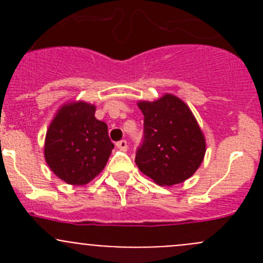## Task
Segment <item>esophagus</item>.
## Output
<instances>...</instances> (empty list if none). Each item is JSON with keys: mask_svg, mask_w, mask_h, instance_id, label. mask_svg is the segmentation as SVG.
I'll return each instance as SVG.
<instances>
[{"mask_svg": "<svg viewBox=\"0 0 263 263\" xmlns=\"http://www.w3.org/2000/svg\"><path fill=\"white\" fill-rule=\"evenodd\" d=\"M117 147H118L119 150H122V151H126L127 148H128V145H127L126 140H121V141L117 142Z\"/></svg>", "mask_w": 263, "mask_h": 263, "instance_id": "obj_1", "label": "esophagus"}]
</instances>
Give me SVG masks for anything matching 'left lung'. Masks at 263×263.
I'll list each match as a JSON object with an SVG mask.
<instances>
[{
  "label": "left lung",
  "mask_w": 263,
  "mask_h": 263,
  "mask_svg": "<svg viewBox=\"0 0 263 263\" xmlns=\"http://www.w3.org/2000/svg\"><path fill=\"white\" fill-rule=\"evenodd\" d=\"M137 107L144 115V144L135 159L140 171L166 187L192 177L205 158L206 140L190 107L173 94L140 100Z\"/></svg>",
  "instance_id": "1"
}]
</instances>
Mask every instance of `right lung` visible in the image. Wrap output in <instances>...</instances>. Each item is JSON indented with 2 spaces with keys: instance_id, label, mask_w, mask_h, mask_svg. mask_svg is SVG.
Returning <instances> with one entry per match:
<instances>
[{
  "instance_id": "1",
  "label": "right lung",
  "mask_w": 263,
  "mask_h": 263,
  "mask_svg": "<svg viewBox=\"0 0 263 263\" xmlns=\"http://www.w3.org/2000/svg\"><path fill=\"white\" fill-rule=\"evenodd\" d=\"M95 105L82 100L66 102L49 123L44 159L49 169L72 185H85L102 173L115 145L108 126L95 118Z\"/></svg>"
}]
</instances>
